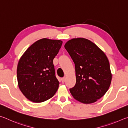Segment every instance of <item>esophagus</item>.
<instances>
[{"mask_svg":"<svg viewBox=\"0 0 128 128\" xmlns=\"http://www.w3.org/2000/svg\"><path fill=\"white\" fill-rule=\"evenodd\" d=\"M61 80H62V83H64V82L66 81V77L62 78L61 79Z\"/></svg>","mask_w":128,"mask_h":128,"instance_id":"1","label":"esophagus"}]
</instances>
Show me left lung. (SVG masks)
Listing matches in <instances>:
<instances>
[{
    "label": "left lung",
    "mask_w": 128,
    "mask_h": 128,
    "mask_svg": "<svg viewBox=\"0 0 128 128\" xmlns=\"http://www.w3.org/2000/svg\"><path fill=\"white\" fill-rule=\"evenodd\" d=\"M64 47L75 64L76 83L69 90L71 94L84 104L95 102L106 94L111 83L107 56L95 43L84 38L71 39Z\"/></svg>",
    "instance_id": "8db88e82"
}]
</instances>
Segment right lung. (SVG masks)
<instances>
[{"instance_id":"add662e5","label":"right lung","mask_w":128,"mask_h":128,"mask_svg":"<svg viewBox=\"0 0 128 128\" xmlns=\"http://www.w3.org/2000/svg\"><path fill=\"white\" fill-rule=\"evenodd\" d=\"M62 41L42 38L33 43L19 60L17 68L18 86L28 100L41 103L52 97L59 88L53 60Z\"/></svg>"}]
</instances>
